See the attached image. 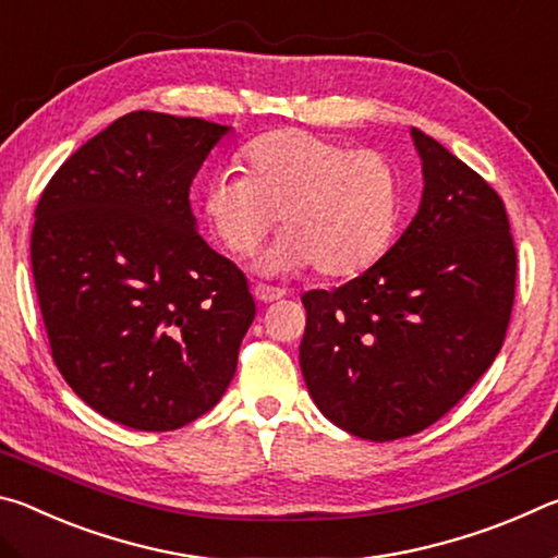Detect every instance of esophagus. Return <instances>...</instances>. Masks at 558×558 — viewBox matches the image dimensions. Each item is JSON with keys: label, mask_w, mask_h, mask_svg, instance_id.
Masks as SVG:
<instances>
[{"label": "esophagus", "mask_w": 558, "mask_h": 558, "mask_svg": "<svg viewBox=\"0 0 558 558\" xmlns=\"http://www.w3.org/2000/svg\"><path fill=\"white\" fill-rule=\"evenodd\" d=\"M253 295H256V300H260V302H272V300H280L282 295H286V290L266 286V282H258V286L253 288Z\"/></svg>", "instance_id": "esophagus-1"}]
</instances>
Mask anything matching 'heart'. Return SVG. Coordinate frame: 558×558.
<instances>
[{"label": "heart", "mask_w": 558, "mask_h": 558, "mask_svg": "<svg viewBox=\"0 0 558 558\" xmlns=\"http://www.w3.org/2000/svg\"><path fill=\"white\" fill-rule=\"evenodd\" d=\"M239 172H216L202 189V214L233 258L286 231L258 258L263 272L315 266L329 278L356 276L389 245L399 221V177L379 153L339 145L305 130L268 132L243 147Z\"/></svg>", "instance_id": "1"}]
</instances>
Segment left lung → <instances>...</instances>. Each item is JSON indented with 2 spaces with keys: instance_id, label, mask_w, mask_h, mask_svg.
<instances>
[{
  "instance_id": "left-lung-1",
  "label": "left lung",
  "mask_w": 558,
  "mask_h": 558,
  "mask_svg": "<svg viewBox=\"0 0 558 558\" xmlns=\"http://www.w3.org/2000/svg\"><path fill=\"white\" fill-rule=\"evenodd\" d=\"M411 137L423 196L409 229L359 278L302 295L310 396L335 426L376 442L442 418L495 362L514 305L499 194L433 137Z\"/></svg>"
}]
</instances>
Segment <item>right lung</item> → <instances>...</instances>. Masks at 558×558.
Returning <instances> with one entry per match:
<instances>
[{
  "label": "right lung",
  "mask_w": 558,
  "mask_h": 558,
  "mask_svg": "<svg viewBox=\"0 0 558 558\" xmlns=\"http://www.w3.org/2000/svg\"><path fill=\"white\" fill-rule=\"evenodd\" d=\"M231 128L137 110L46 184L32 270L53 362L93 411L174 430L214 409L256 317L243 272L196 233L189 186Z\"/></svg>",
  "instance_id": "add662e5"
}]
</instances>
